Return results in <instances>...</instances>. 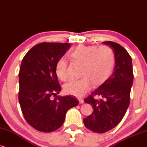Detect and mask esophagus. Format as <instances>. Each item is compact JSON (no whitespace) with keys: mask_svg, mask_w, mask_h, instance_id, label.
I'll return each mask as SVG.
<instances>
[{"mask_svg":"<svg viewBox=\"0 0 147 147\" xmlns=\"http://www.w3.org/2000/svg\"><path fill=\"white\" fill-rule=\"evenodd\" d=\"M78 100H79L80 103V104H83V103L84 102V99H83L82 98H79V99H78Z\"/></svg>","mask_w":147,"mask_h":147,"instance_id":"1","label":"esophagus"}]
</instances>
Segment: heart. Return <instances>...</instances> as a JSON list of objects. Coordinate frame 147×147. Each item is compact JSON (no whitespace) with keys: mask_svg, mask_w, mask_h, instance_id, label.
<instances>
[{"mask_svg":"<svg viewBox=\"0 0 147 147\" xmlns=\"http://www.w3.org/2000/svg\"><path fill=\"white\" fill-rule=\"evenodd\" d=\"M69 57L74 62L82 64L80 79L71 81L64 86L65 92L69 95L81 97L91 88L98 86L112 75L115 65V54L108 46H84L79 45L70 52ZM58 78L63 82L69 80L67 63L59 59L55 67Z\"/></svg>","mask_w":147,"mask_h":147,"instance_id":"obj_1","label":"heart"}]
</instances>
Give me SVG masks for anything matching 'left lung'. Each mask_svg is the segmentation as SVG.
<instances>
[{
    "label": "left lung",
    "instance_id": "left-lung-1",
    "mask_svg": "<svg viewBox=\"0 0 147 147\" xmlns=\"http://www.w3.org/2000/svg\"><path fill=\"white\" fill-rule=\"evenodd\" d=\"M102 43L113 49L115 66L108 80L84 99L85 103L91 105L93 112L83 122L86 127L96 133H105L121 122L129 105L134 80L131 58L127 51L113 41ZM97 96L102 98L96 100Z\"/></svg>",
    "mask_w": 147,
    "mask_h": 147
}]
</instances>
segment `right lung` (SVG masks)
<instances>
[{"label": "right lung", "mask_w": 147, "mask_h": 147, "mask_svg": "<svg viewBox=\"0 0 147 147\" xmlns=\"http://www.w3.org/2000/svg\"><path fill=\"white\" fill-rule=\"evenodd\" d=\"M68 43L35 45L26 54L19 72V101L28 124L39 131L52 132L63 125L67 112L78 105L73 96H57L61 86L55 73L57 61L70 48ZM52 96L56 97L51 99Z\"/></svg>", "instance_id": "add662e5"}]
</instances>
